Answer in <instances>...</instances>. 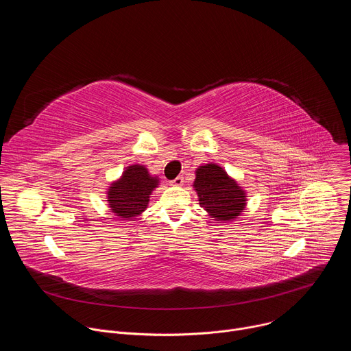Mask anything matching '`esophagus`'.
<instances>
[{"label": "esophagus", "mask_w": 351, "mask_h": 351, "mask_svg": "<svg viewBox=\"0 0 351 351\" xmlns=\"http://www.w3.org/2000/svg\"><path fill=\"white\" fill-rule=\"evenodd\" d=\"M172 186H182L183 184V176H178L171 182Z\"/></svg>", "instance_id": "obj_1"}]
</instances>
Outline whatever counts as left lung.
<instances>
[{"label": "left lung", "instance_id": "obj_1", "mask_svg": "<svg viewBox=\"0 0 351 351\" xmlns=\"http://www.w3.org/2000/svg\"><path fill=\"white\" fill-rule=\"evenodd\" d=\"M194 190L199 207L217 221H232L245 207V193L217 164H207L195 169Z\"/></svg>", "mask_w": 351, "mask_h": 351}]
</instances>
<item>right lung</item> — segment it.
<instances>
[{"label": "right lung", "mask_w": 351, "mask_h": 351, "mask_svg": "<svg viewBox=\"0 0 351 351\" xmlns=\"http://www.w3.org/2000/svg\"><path fill=\"white\" fill-rule=\"evenodd\" d=\"M158 186V178L148 173L143 165H130L121 179L114 182L107 194L111 211L123 219H134L140 215L149 202V194Z\"/></svg>", "instance_id": "obj_1"}]
</instances>
